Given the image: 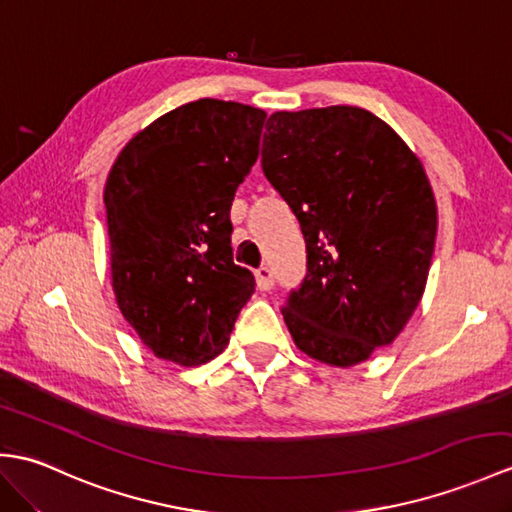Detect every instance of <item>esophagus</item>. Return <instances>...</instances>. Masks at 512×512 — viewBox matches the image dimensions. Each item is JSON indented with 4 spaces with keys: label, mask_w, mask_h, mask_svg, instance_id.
Here are the masks:
<instances>
[{
    "label": "esophagus",
    "mask_w": 512,
    "mask_h": 512,
    "mask_svg": "<svg viewBox=\"0 0 512 512\" xmlns=\"http://www.w3.org/2000/svg\"><path fill=\"white\" fill-rule=\"evenodd\" d=\"M255 277H257V288L259 290H270L272 285H275V275H272V270L268 266H259L255 270Z\"/></svg>",
    "instance_id": "1"
}]
</instances>
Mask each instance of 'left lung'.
<instances>
[{
  "label": "left lung",
  "instance_id": "8db88e82",
  "mask_svg": "<svg viewBox=\"0 0 512 512\" xmlns=\"http://www.w3.org/2000/svg\"><path fill=\"white\" fill-rule=\"evenodd\" d=\"M261 170L301 224L305 277L283 318L310 358L360 364L388 347L425 290L436 200L421 161L358 106L277 111Z\"/></svg>",
  "mask_w": 512,
  "mask_h": 512
}]
</instances>
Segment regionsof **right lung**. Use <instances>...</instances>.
<instances>
[{
	"label": "right lung",
	"instance_id": "1",
	"mask_svg": "<svg viewBox=\"0 0 512 512\" xmlns=\"http://www.w3.org/2000/svg\"><path fill=\"white\" fill-rule=\"evenodd\" d=\"M266 113L202 98L128 141L106 178L117 305L161 360L224 351L255 277L233 261L231 205L259 154Z\"/></svg>",
	"mask_w": 512,
	"mask_h": 512
}]
</instances>
